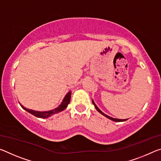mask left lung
I'll use <instances>...</instances> for the list:
<instances>
[{"label":"left lung","instance_id":"obj_1","mask_svg":"<svg viewBox=\"0 0 161 161\" xmlns=\"http://www.w3.org/2000/svg\"><path fill=\"white\" fill-rule=\"evenodd\" d=\"M92 103H93V104H94V108H96L97 110L99 113L103 114V115H104V117H106L107 118H108V119H111V120L114 121V122H124V121H125V120H127V119H117V118H113V117H109V115H107L106 114H104V113H103V112H102V111L100 110V109H99L98 108V107L96 105V104H95V103H94V102L93 99H92Z\"/></svg>","mask_w":161,"mask_h":161}]
</instances>
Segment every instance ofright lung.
Returning a JSON list of instances; mask_svg holds the SVG:
<instances>
[{"label": "right lung", "instance_id": "obj_1", "mask_svg": "<svg viewBox=\"0 0 161 161\" xmlns=\"http://www.w3.org/2000/svg\"><path fill=\"white\" fill-rule=\"evenodd\" d=\"M71 91H69L67 94H66L64 98L63 99V100L62 102L59 105H58L57 108H54L53 109H51V110L48 111H36V110H33V109H29L24 108V106L22 105L21 104H20V105L21 106V108L25 109V111H27L28 113H31L33 115H34L37 117H39V118H48L51 116H52L53 114H55L57 113H60L67 108L68 104L70 103V99H71Z\"/></svg>", "mask_w": 161, "mask_h": 161}]
</instances>
